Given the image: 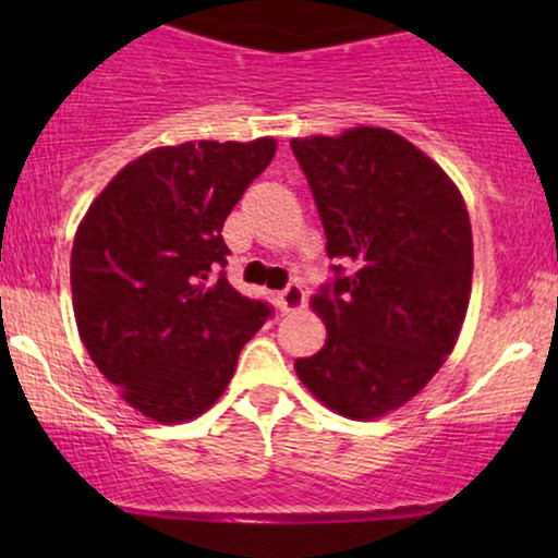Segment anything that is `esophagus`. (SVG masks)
Wrapping results in <instances>:
<instances>
[{
  "label": "esophagus",
  "instance_id": "34e87169",
  "mask_svg": "<svg viewBox=\"0 0 558 558\" xmlns=\"http://www.w3.org/2000/svg\"><path fill=\"white\" fill-rule=\"evenodd\" d=\"M304 288H301L299 283H291L286 288V291L278 293V306L283 315H288V312H296L304 306Z\"/></svg>",
  "mask_w": 558,
  "mask_h": 558
}]
</instances>
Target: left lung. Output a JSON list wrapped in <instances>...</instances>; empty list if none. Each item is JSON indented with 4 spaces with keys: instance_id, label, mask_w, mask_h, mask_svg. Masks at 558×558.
<instances>
[{
    "instance_id": "left-lung-1",
    "label": "left lung",
    "mask_w": 558,
    "mask_h": 558,
    "mask_svg": "<svg viewBox=\"0 0 558 558\" xmlns=\"http://www.w3.org/2000/svg\"><path fill=\"white\" fill-rule=\"evenodd\" d=\"M291 146L328 257L343 262L310 301L328 338L296 360V375L341 417H386L433 380L459 341L472 293L466 204L438 162L388 128Z\"/></svg>"
}]
</instances>
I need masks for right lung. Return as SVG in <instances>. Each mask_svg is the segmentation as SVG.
<instances>
[{"label": "right lung", "mask_w": 558, "mask_h": 558, "mask_svg": "<svg viewBox=\"0 0 558 558\" xmlns=\"http://www.w3.org/2000/svg\"><path fill=\"white\" fill-rule=\"evenodd\" d=\"M278 141H185L128 162L83 215L70 257L81 341L120 399L178 425L228 388L270 306L217 267L230 209L272 162Z\"/></svg>", "instance_id": "obj_1"}]
</instances>
